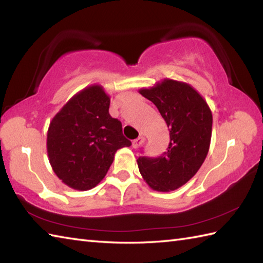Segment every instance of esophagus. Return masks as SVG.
Returning <instances> with one entry per match:
<instances>
[{"label":"esophagus","instance_id":"1","mask_svg":"<svg viewBox=\"0 0 263 263\" xmlns=\"http://www.w3.org/2000/svg\"><path fill=\"white\" fill-rule=\"evenodd\" d=\"M143 142H144V137H143V136H140L139 138H137L136 140H133V142H132V147H133V148H138V147H140Z\"/></svg>","mask_w":263,"mask_h":263}]
</instances>
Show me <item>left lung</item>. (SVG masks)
Wrapping results in <instances>:
<instances>
[{"label":"left lung","instance_id":"left-lung-1","mask_svg":"<svg viewBox=\"0 0 263 263\" xmlns=\"http://www.w3.org/2000/svg\"><path fill=\"white\" fill-rule=\"evenodd\" d=\"M139 92L158 108L171 138L161 156L138 158L139 171L155 191H174L191 180L208 155L211 110L202 96L185 82L165 79Z\"/></svg>","mask_w":263,"mask_h":263}]
</instances>
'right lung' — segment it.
<instances>
[{
	"label": "right lung",
	"instance_id": "add662e5",
	"mask_svg": "<svg viewBox=\"0 0 263 263\" xmlns=\"http://www.w3.org/2000/svg\"><path fill=\"white\" fill-rule=\"evenodd\" d=\"M110 99L93 85L74 95L53 117L47 132L52 168L66 185L95 187L107 174L117 150L130 147L122 123L108 113Z\"/></svg>",
	"mask_w": 263,
	"mask_h": 263
}]
</instances>
